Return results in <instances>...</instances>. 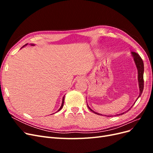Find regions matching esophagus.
Wrapping results in <instances>:
<instances>
[{
  "label": "esophagus",
  "mask_w": 153,
  "mask_h": 153,
  "mask_svg": "<svg viewBox=\"0 0 153 153\" xmlns=\"http://www.w3.org/2000/svg\"><path fill=\"white\" fill-rule=\"evenodd\" d=\"M85 78L84 77H83V76L78 78V80H82V81H85Z\"/></svg>",
  "instance_id": "esophagus-1"
}]
</instances>
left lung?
I'll return each instance as SVG.
<instances>
[{"mask_svg":"<svg viewBox=\"0 0 153 153\" xmlns=\"http://www.w3.org/2000/svg\"><path fill=\"white\" fill-rule=\"evenodd\" d=\"M131 53H132V55H133V57L134 59V61H135V64H136V66L137 68L138 74V85H139V88H140V94H139V96H138V98L141 96V94L142 93V91L143 90V71H144V67H143V61H142V59L140 57V55H138L137 53H135V52H131ZM134 104H135V103H134ZM87 106H88V105H87ZM131 107H132V106H131ZM88 108L90 109V110L91 111V112L95 113L96 114L103 115L102 114H98V113H97V112H95L94 111H93L91 108H90L89 106H88ZM131 108H129V109H131ZM128 111H127V112H128ZM124 114V113L123 112L122 114H118V115H116L117 116V115H123ZM111 116H112V115H111Z\"/></svg>","mask_w":153,"mask_h":153,"instance_id":"obj_1","label":"left lung"}]
</instances>
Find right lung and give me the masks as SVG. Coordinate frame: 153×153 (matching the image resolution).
I'll use <instances>...</instances> for the list:
<instances>
[{"mask_svg": "<svg viewBox=\"0 0 153 153\" xmlns=\"http://www.w3.org/2000/svg\"><path fill=\"white\" fill-rule=\"evenodd\" d=\"M25 46V45H24ZM64 96L63 97V99H62V105H61V108H59V110H58V111H59V110H61V108H62V106H63V105H64Z\"/></svg>", "mask_w": 153, "mask_h": 153, "instance_id": "add662e5", "label": "right lung"}]
</instances>
